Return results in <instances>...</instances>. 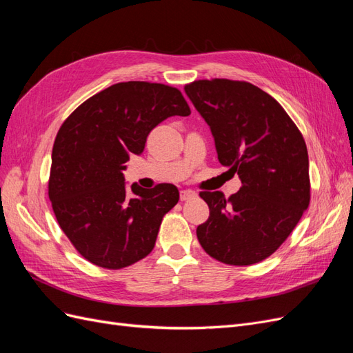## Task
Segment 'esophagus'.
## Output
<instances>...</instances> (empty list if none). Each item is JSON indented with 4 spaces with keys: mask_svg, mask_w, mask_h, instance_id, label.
<instances>
[{
    "mask_svg": "<svg viewBox=\"0 0 353 353\" xmlns=\"http://www.w3.org/2000/svg\"><path fill=\"white\" fill-rule=\"evenodd\" d=\"M197 193L193 190H181L179 193V199L181 201H185V200H191V199H196Z\"/></svg>",
    "mask_w": 353,
    "mask_h": 353,
    "instance_id": "obj_1",
    "label": "esophagus"
}]
</instances>
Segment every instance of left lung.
Returning <instances> with one entry per match:
<instances>
[{
	"instance_id": "obj_1",
	"label": "left lung",
	"mask_w": 353,
	"mask_h": 353,
	"mask_svg": "<svg viewBox=\"0 0 353 353\" xmlns=\"http://www.w3.org/2000/svg\"><path fill=\"white\" fill-rule=\"evenodd\" d=\"M184 90L210 128L219 163L241 181L230 199L201 191L210 213L197 227L199 243L219 262L258 263L280 248L309 206L303 137L280 103L249 82L205 79Z\"/></svg>"
}]
</instances>
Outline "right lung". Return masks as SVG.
Listing matches in <instances>:
<instances>
[{
    "instance_id": "obj_1",
    "label": "right lung",
    "mask_w": 353,
    "mask_h": 353,
    "mask_svg": "<svg viewBox=\"0 0 353 353\" xmlns=\"http://www.w3.org/2000/svg\"><path fill=\"white\" fill-rule=\"evenodd\" d=\"M190 113L179 90L131 81L92 95L63 122L52 145L48 196L60 228L85 259L121 270L153 250L179 191L135 183L128 190L122 170L130 156L144 152L153 128Z\"/></svg>"
}]
</instances>
